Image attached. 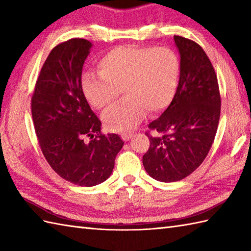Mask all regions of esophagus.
Masks as SVG:
<instances>
[{"mask_svg":"<svg viewBox=\"0 0 251 251\" xmlns=\"http://www.w3.org/2000/svg\"><path fill=\"white\" fill-rule=\"evenodd\" d=\"M121 137H122V139H123V140L127 141V140H129L130 138L132 137V134H130V132H125V134H122V135H121Z\"/></svg>","mask_w":251,"mask_h":251,"instance_id":"esophagus-1","label":"esophagus"}]
</instances>
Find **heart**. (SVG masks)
<instances>
[{
  "label": "heart",
  "mask_w": 251,
  "mask_h": 251,
  "mask_svg": "<svg viewBox=\"0 0 251 251\" xmlns=\"http://www.w3.org/2000/svg\"><path fill=\"white\" fill-rule=\"evenodd\" d=\"M99 73L82 76L85 98L103 111L119 98L126 97L103 115L106 128L126 131L142 121L146 111L159 113L172 102L180 77L178 56L168 47L119 46L98 61Z\"/></svg>",
  "instance_id": "b5f03b06"
}]
</instances>
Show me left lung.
I'll return each instance as SVG.
<instances>
[{
	"mask_svg": "<svg viewBox=\"0 0 251 251\" xmlns=\"http://www.w3.org/2000/svg\"><path fill=\"white\" fill-rule=\"evenodd\" d=\"M174 39L181 57L179 85L166 111L148 125L150 148L142 157L147 173L162 182L182 180L200 167L214 143L221 111L217 74L206 52L186 37Z\"/></svg>",
	"mask_w": 251,
	"mask_h": 251,
	"instance_id": "1",
	"label": "left lung"
}]
</instances>
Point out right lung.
I'll use <instances>...</instances> for the list:
<instances>
[{"label": "right lung", "instance_id": "right-lung-1", "mask_svg": "<svg viewBox=\"0 0 251 251\" xmlns=\"http://www.w3.org/2000/svg\"><path fill=\"white\" fill-rule=\"evenodd\" d=\"M92 43L74 37L51 50L31 98V113L40 148L61 178L81 186L110 177L124 142L101 134V122L82 90V69ZM89 137L88 143L84 138Z\"/></svg>", "mask_w": 251, "mask_h": 251}]
</instances>
